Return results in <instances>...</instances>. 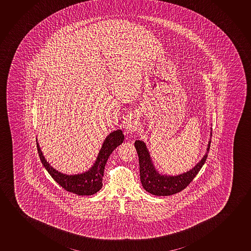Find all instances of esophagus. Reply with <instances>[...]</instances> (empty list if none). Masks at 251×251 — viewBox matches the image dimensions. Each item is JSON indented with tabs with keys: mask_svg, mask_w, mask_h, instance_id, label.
I'll return each mask as SVG.
<instances>
[{
	"mask_svg": "<svg viewBox=\"0 0 251 251\" xmlns=\"http://www.w3.org/2000/svg\"><path fill=\"white\" fill-rule=\"evenodd\" d=\"M136 128H137V121H135L134 118H130L127 122L126 129L128 133H134L136 130Z\"/></svg>",
	"mask_w": 251,
	"mask_h": 251,
	"instance_id": "esophagus-1",
	"label": "esophagus"
}]
</instances>
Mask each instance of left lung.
<instances>
[{
    "label": "left lung",
    "mask_w": 251,
    "mask_h": 251,
    "mask_svg": "<svg viewBox=\"0 0 251 251\" xmlns=\"http://www.w3.org/2000/svg\"><path fill=\"white\" fill-rule=\"evenodd\" d=\"M211 131L206 152L203 154V158L189 171L175 176L162 175L158 171L153 165L145 142L139 140L135 141V147L138 153L140 165V178L143 188L148 193L155 196H169L185 189L199 174L207 159L208 152L211 147Z\"/></svg>",
    "instance_id": "obj_1"
}]
</instances>
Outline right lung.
<instances>
[{
	"instance_id": "obj_1",
	"label": "right lung",
	"mask_w": 251,
	"mask_h": 251,
	"mask_svg": "<svg viewBox=\"0 0 251 251\" xmlns=\"http://www.w3.org/2000/svg\"><path fill=\"white\" fill-rule=\"evenodd\" d=\"M124 135L121 129L111 132L103 141L102 148L91 168L87 171L76 175L63 174L51 167L44 156L38 140H36V142L40 160L48 174L51 175V178L67 192L75 193L80 196H89L98 193L102 188V177L106 162L113 151L124 142Z\"/></svg>"
}]
</instances>
